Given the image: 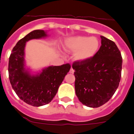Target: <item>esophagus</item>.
Instances as JSON below:
<instances>
[{"label":"esophagus","instance_id":"34e87169","mask_svg":"<svg viewBox=\"0 0 134 134\" xmlns=\"http://www.w3.org/2000/svg\"><path fill=\"white\" fill-rule=\"evenodd\" d=\"M70 72L71 73V74H74V70L72 68H71V69H70Z\"/></svg>","mask_w":134,"mask_h":134}]
</instances>
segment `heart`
<instances>
[{
    "label": "heart",
    "instance_id": "obj_1",
    "mask_svg": "<svg viewBox=\"0 0 134 134\" xmlns=\"http://www.w3.org/2000/svg\"><path fill=\"white\" fill-rule=\"evenodd\" d=\"M63 47L68 52H74L73 59L79 63L91 60L98 51L100 42L96 37L76 36L64 40Z\"/></svg>",
    "mask_w": 134,
    "mask_h": 134
}]
</instances>
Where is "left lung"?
Segmentation results:
<instances>
[{"label":"left lung","mask_w":134,"mask_h":134,"mask_svg":"<svg viewBox=\"0 0 134 134\" xmlns=\"http://www.w3.org/2000/svg\"><path fill=\"white\" fill-rule=\"evenodd\" d=\"M100 38L102 46L92 59L72 65L76 96L83 105L93 108L104 105L114 94L122 65L121 53L115 42L102 36Z\"/></svg>","instance_id":"8db88e82"}]
</instances>
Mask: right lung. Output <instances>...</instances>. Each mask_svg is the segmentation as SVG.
Here are the masks:
<instances>
[{
  "mask_svg": "<svg viewBox=\"0 0 134 134\" xmlns=\"http://www.w3.org/2000/svg\"><path fill=\"white\" fill-rule=\"evenodd\" d=\"M48 36L47 32L43 30L30 32L16 43L9 58V79L12 87L21 100L32 106H42L51 102L71 68L66 64L49 66L33 71L26 66V42Z\"/></svg>",
  "mask_w": 134,
  "mask_h": 134,
  "instance_id": "obj_1",
  "label": "right lung"
}]
</instances>
